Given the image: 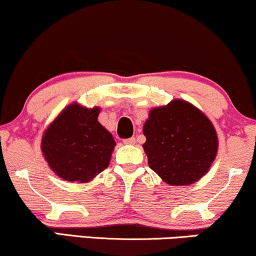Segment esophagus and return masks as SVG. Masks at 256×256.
Here are the masks:
<instances>
[{
	"instance_id": "obj_1",
	"label": "esophagus",
	"mask_w": 256,
	"mask_h": 256,
	"mask_svg": "<svg viewBox=\"0 0 256 256\" xmlns=\"http://www.w3.org/2000/svg\"><path fill=\"white\" fill-rule=\"evenodd\" d=\"M124 143L125 144H134L136 143V138L134 137H131V138L124 139Z\"/></svg>"
}]
</instances>
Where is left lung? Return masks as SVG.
Returning <instances> with one entry per match:
<instances>
[{"label": "left lung", "mask_w": 256, "mask_h": 256, "mask_svg": "<svg viewBox=\"0 0 256 256\" xmlns=\"http://www.w3.org/2000/svg\"><path fill=\"white\" fill-rule=\"evenodd\" d=\"M143 134L148 166L171 186L195 183L218 154V134L212 122L184 100L151 110Z\"/></svg>", "instance_id": "1"}]
</instances>
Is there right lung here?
I'll use <instances>...</instances> for the list:
<instances>
[{
	"instance_id": "right-lung-1",
	"label": "right lung",
	"mask_w": 256,
	"mask_h": 256,
	"mask_svg": "<svg viewBox=\"0 0 256 256\" xmlns=\"http://www.w3.org/2000/svg\"><path fill=\"white\" fill-rule=\"evenodd\" d=\"M100 110L72 104L44 132L41 142L50 169L70 182H88L108 166L116 142L98 122Z\"/></svg>"
}]
</instances>
